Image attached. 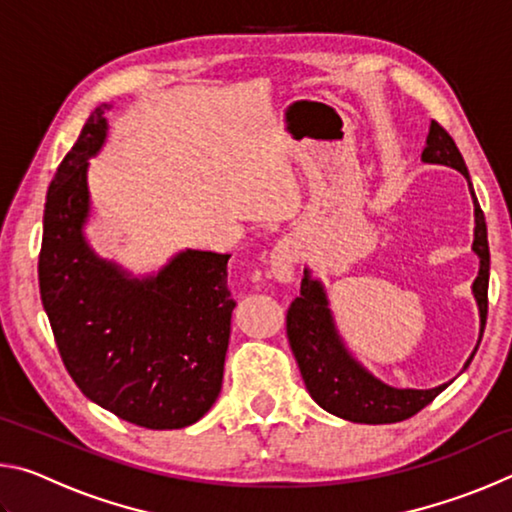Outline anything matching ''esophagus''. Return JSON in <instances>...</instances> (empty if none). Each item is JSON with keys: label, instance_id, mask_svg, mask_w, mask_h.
Here are the masks:
<instances>
[{"label": "esophagus", "instance_id": "esophagus-1", "mask_svg": "<svg viewBox=\"0 0 512 512\" xmlns=\"http://www.w3.org/2000/svg\"><path fill=\"white\" fill-rule=\"evenodd\" d=\"M293 266H296V246L291 239H280L268 257V275L275 282L291 284L293 282Z\"/></svg>", "mask_w": 512, "mask_h": 512}]
</instances>
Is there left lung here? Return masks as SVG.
<instances>
[{"label":"left lung","mask_w":512,"mask_h":512,"mask_svg":"<svg viewBox=\"0 0 512 512\" xmlns=\"http://www.w3.org/2000/svg\"><path fill=\"white\" fill-rule=\"evenodd\" d=\"M422 162L443 164L461 171L467 187H470L474 203V241L472 253L479 257V273L472 282V296L479 307V341H476L470 359L465 361L463 370L470 366L479 343L483 339L485 316H488V280H490V248L488 228L479 201H476L472 178L467 173L465 160L458 146L443 126L431 121L429 135L422 149ZM287 334L298 361L300 375L314 402L336 418L359 422V424H388L402 422L422 411L433 397H438L452 384L433 388H397L381 381L379 377L363 366L348 350L343 336L336 327L325 284L314 277L311 268H305V277L300 284V298L291 302L287 314ZM461 370V372H463Z\"/></svg>","instance_id":"8db88e82"}]
</instances>
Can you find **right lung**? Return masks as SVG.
<instances>
[{
  "instance_id": "1",
  "label": "right lung",
  "mask_w": 512,
  "mask_h": 512,
  "mask_svg": "<svg viewBox=\"0 0 512 512\" xmlns=\"http://www.w3.org/2000/svg\"><path fill=\"white\" fill-rule=\"evenodd\" d=\"M110 103L92 112L51 180L38 262L40 298L81 393L146 429H183L221 393L230 320V255L185 248L135 275L94 253L85 225L88 167L108 137Z\"/></svg>"
}]
</instances>
